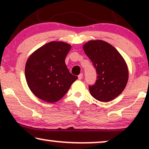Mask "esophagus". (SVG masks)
I'll return each instance as SVG.
<instances>
[{
  "label": "esophagus",
  "mask_w": 149,
  "mask_h": 149,
  "mask_svg": "<svg viewBox=\"0 0 149 149\" xmlns=\"http://www.w3.org/2000/svg\"><path fill=\"white\" fill-rule=\"evenodd\" d=\"M83 73H80V74H79V75H78V79H79V80H81L82 79V78H83Z\"/></svg>",
  "instance_id": "obj_1"
}]
</instances>
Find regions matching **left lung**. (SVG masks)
Returning a JSON list of instances; mask_svg holds the SVG:
<instances>
[{
  "mask_svg": "<svg viewBox=\"0 0 149 149\" xmlns=\"http://www.w3.org/2000/svg\"><path fill=\"white\" fill-rule=\"evenodd\" d=\"M97 72L95 83L89 85L94 98L107 102L117 97L128 80L127 64L115 47L103 40H90L83 45Z\"/></svg>",
  "mask_w": 149,
  "mask_h": 149,
  "instance_id": "obj_1",
  "label": "left lung"
}]
</instances>
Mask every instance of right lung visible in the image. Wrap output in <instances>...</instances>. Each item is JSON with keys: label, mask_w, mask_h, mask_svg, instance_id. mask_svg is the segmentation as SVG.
Listing matches in <instances>:
<instances>
[{"label": "right lung", "mask_w": 149, "mask_h": 149, "mask_svg": "<svg viewBox=\"0 0 149 149\" xmlns=\"http://www.w3.org/2000/svg\"><path fill=\"white\" fill-rule=\"evenodd\" d=\"M71 45L52 41L36 50L26 61L25 77L38 98L49 103L60 100L78 77L69 72L65 58Z\"/></svg>", "instance_id": "add662e5"}]
</instances>
